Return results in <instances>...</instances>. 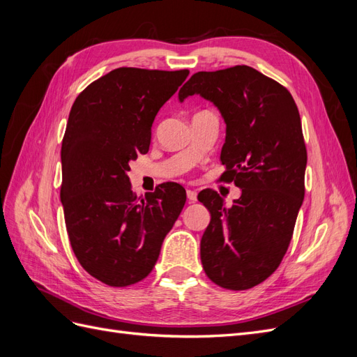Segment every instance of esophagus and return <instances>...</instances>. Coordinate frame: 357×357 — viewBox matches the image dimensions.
I'll list each match as a JSON object with an SVG mask.
<instances>
[{"label": "esophagus", "mask_w": 357, "mask_h": 357, "mask_svg": "<svg viewBox=\"0 0 357 357\" xmlns=\"http://www.w3.org/2000/svg\"><path fill=\"white\" fill-rule=\"evenodd\" d=\"M197 197H198V192L197 190H188V199L189 202H195L197 201Z\"/></svg>", "instance_id": "1"}]
</instances>
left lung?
<instances>
[{
  "label": "left lung",
  "instance_id": "1",
  "mask_svg": "<svg viewBox=\"0 0 357 357\" xmlns=\"http://www.w3.org/2000/svg\"><path fill=\"white\" fill-rule=\"evenodd\" d=\"M193 93L220 110V180L241 189L231 207L215 190L199 192L211 214L201 240L202 268L223 289H252L282 264L304 201L307 147L298 107L283 84L247 66L195 73L178 98Z\"/></svg>",
  "mask_w": 357,
  "mask_h": 357
}]
</instances>
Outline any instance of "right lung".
I'll list each match as a JSON object with an SVG mask.
<instances>
[{
    "label": "right lung",
    "mask_w": 357,
    "mask_h": 357,
    "mask_svg": "<svg viewBox=\"0 0 357 357\" xmlns=\"http://www.w3.org/2000/svg\"><path fill=\"white\" fill-rule=\"evenodd\" d=\"M189 70L122 67L75 98L62 138L61 202L73 252L92 277L112 287L146 278L186 202L167 181L137 198L129 162L149 152L152 123Z\"/></svg>",
    "instance_id": "right-lung-1"
}]
</instances>
